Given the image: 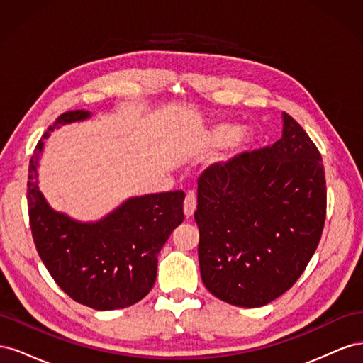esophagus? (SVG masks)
I'll list each match as a JSON object with an SVG mask.
<instances>
[{"instance_id":"34e87169","label":"esophagus","mask_w":363,"mask_h":363,"mask_svg":"<svg viewBox=\"0 0 363 363\" xmlns=\"http://www.w3.org/2000/svg\"><path fill=\"white\" fill-rule=\"evenodd\" d=\"M196 208V196L194 195V192H189L188 195H186L184 199V203H183V211H184V215L191 218L195 212Z\"/></svg>"}]
</instances>
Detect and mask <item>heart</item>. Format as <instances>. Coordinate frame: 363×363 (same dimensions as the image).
<instances>
[{
    "label": "heart",
    "mask_w": 363,
    "mask_h": 363,
    "mask_svg": "<svg viewBox=\"0 0 363 363\" xmlns=\"http://www.w3.org/2000/svg\"><path fill=\"white\" fill-rule=\"evenodd\" d=\"M239 127L235 125V124H228V123H224V124H218L212 128L211 131V140L213 142V144H225V142H230L233 139L235 145L236 147H244L245 144H248V142L251 140V136L250 135H240Z\"/></svg>",
    "instance_id": "heart-1"
}]
</instances>
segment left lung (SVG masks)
<instances>
[{
    "mask_svg": "<svg viewBox=\"0 0 363 363\" xmlns=\"http://www.w3.org/2000/svg\"><path fill=\"white\" fill-rule=\"evenodd\" d=\"M196 200L204 286L228 304L265 306L294 286L320 244L327 212L321 152L283 113L281 139L208 167Z\"/></svg>",
    "mask_w": 363,
    "mask_h": 363,
    "instance_id": "left-lung-1",
    "label": "left lung"
}]
</instances>
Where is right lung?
Masks as SVG:
<instances>
[{"instance_id": "obj_1", "label": "right lung", "mask_w": 363, "mask_h": 363, "mask_svg": "<svg viewBox=\"0 0 363 363\" xmlns=\"http://www.w3.org/2000/svg\"><path fill=\"white\" fill-rule=\"evenodd\" d=\"M89 116L62 113L38 142L28 164L27 204L38 255L59 288L95 311L124 309L151 291L157 255L184 219L183 191L136 196L96 224L54 212L38 188L43 139L59 127Z\"/></svg>"}]
</instances>
